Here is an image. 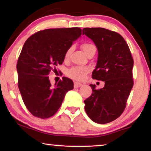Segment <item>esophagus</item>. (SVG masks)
<instances>
[{
	"instance_id": "34e87169",
	"label": "esophagus",
	"mask_w": 151,
	"mask_h": 151,
	"mask_svg": "<svg viewBox=\"0 0 151 151\" xmlns=\"http://www.w3.org/2000/svg\"><path fill=\"white\" fill-rule=\"evenodd\" d=\"M82 85H83V84L81 83H78V82H75V83H74V87L75 88L80 87Z\"/></svg>"
}]
</instances>
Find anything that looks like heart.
<instances>
[{"mask_svg": "<svg viewBox=\"0 0 151 151\" xmlns=\"http://www.w3.org/2000/svg\"><path fill=\"white\" fill-rule=\"evenodd\" d=\"M82 49L83 50L86 55H88L91 52H93V51H96V46L93 43L90 42H85L81 45ZM73 47H70L66 50L65 55V59H68L69 58L70 55L72 52ZM88 70L87 68L85 67H81V66H75L70 68V70H68L67 75L70 76L71 78L77 79V80H83V79L85 77L86 74L88 73Z\"/></svg>", "mask_w": 151, "mask_h": 151, "instance_id": "1", "label": "heart"}]
</instances>
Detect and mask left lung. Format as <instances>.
I'll return each mask as SVG.
<instances>
[{"instance_id": "1", "label": "left lung", "mask_w": 151, "mask_h": 151, "mask_svg": "<svg viewBox=\"0 0 151 151\" xmlns=\"http://www.w3.org/2000/svg\"><path fill=\"white\" fill-rule=\"evenodd\" d=\"M99 52L92 78L104 81L103 88L90 85L91 95L84 101L86 113L99 124L109 123L121 115L133 86V58L124 38L118 32L103 28H85Z\"/></svg>"}]
</instances>
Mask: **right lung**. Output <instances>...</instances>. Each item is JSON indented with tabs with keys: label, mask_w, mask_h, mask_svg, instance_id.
I'll list each match as a JSON object with an SVG mask.
<instances>
[{
	"label": "right lung",
	"mask_w": 151,
	"mask_h": 151,
	"mask_svg": "<svg viewBox=\"0 0 151 151\" xmlns=\"http://www.w3.org/2000/svg\"><path fill=\"white\" fill-rule=\"evenodd\" d=\"M82 35L78 27L48 29L30 36L18 58V86L27 109L33 116L48 119L58 111L66 93L74 87L71 79L63 77L51 86L48 75L62 65L73 42Z\"/></svg>",
	"instance_id": "obj_1"
}]
</instances>
